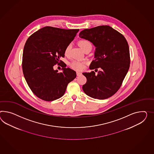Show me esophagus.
I'll list each match as a JSON object with an SVG mask.
<instances>
[{"mask_svg":"<svg viewBox=\"0 0 154 154\" xmlns=\"http://www.w3.org/2000/svg\"><path fill=\"white\" fill-rule=\"evenodd\" d=\"M76 75H77V76H80V75H82V73L80 72L77 71V72H76Z\"/></svg>","mask_w":154,"mask_h":154,"instance_id":"obj_1","label":"esophagus"}]
</instances>
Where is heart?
Segmentation results:
<instances>
[{
    "label": "heart",
    "mask_w": 154,
    "mask_h": 154,
    "mask_svg": "<svg viewBox=\"0 0 154 154\" xmlns=\"http://www.w3.org/2000/svg\"><path fill=\"white\" fill-rule=\"evenodd\" d=\"M79 45L80 47L83 49V50L88 47H92V45L91 44V42L87 40H81L79 42ZM70 48H71V45H69L66 46V48H65V54L66 55H67L70 50ZM70 66L72 68H73L74 69L78 70V71H81L83 70L84 68V63L78 60H74L70 63Z\"/></svg>",
    "instance_id": "b5f03b06"
}]
</instances>
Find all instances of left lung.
Returning <instances> with one entry per match:
<instances>
[{
    "label": "left lung",
    "instance_id": "8db88e82",
    "mask_svg": "<svg viewBox=\"0 0 154 154\" xmlns=\"http://www.w3.org/2000/svg\"><path fill=\"white\" fill-rule=\"evenodd\" d=\"M79 37L95 47L90 69H100L97 75L93 71L83 73L87 78L83 91L93 98H108L119 91L128 71L130 57L127 41L109 26L85 29L80 32Z\"/></svg>",
    "mask_w": 154,
    "mask_h": 154
}]
</instances>
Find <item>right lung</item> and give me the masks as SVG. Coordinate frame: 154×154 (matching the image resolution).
<instances>
[{"mask_svg":"<svg viewBox=\"0 0 154 154\" xmlns=\"http://www.w3.org/2000/svg\"><path fill=\"white\" fill-rule=\"evenodd\" d=\"M79 31L46 26L27 40L23 52V72L29 88L39 98L53 101L61 98L67 84L76 78V72L71 69L64 66L63 72H58L54 66L65 56V48Z\"/></svg>","mask_w":154,"mask_h":154,"instance_id":"1","label":"right lung"}]
</instances>
